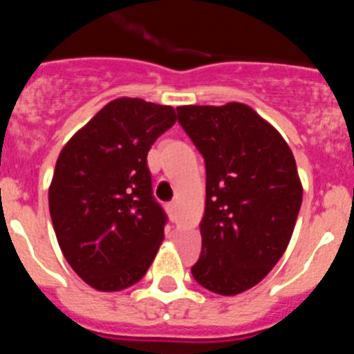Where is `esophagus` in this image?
Segmentation results:
<instances>
[{
    "mask_svg": "<svg viewBox=\"0 0 354 354\" xmlns=\"http://www.w3.org/2000/svg\"><path fill=\"white\" fill-rule=\"evenodd\" d=\"M167 211L170 214V218H175V211H177V204L175 202H168L167 204Z\"/></svg>",
    "mask_w": 354,
    "mask_h": 354,
    "instance_id": "34e87169",
    "label": "esophagus"
}]
</instances>
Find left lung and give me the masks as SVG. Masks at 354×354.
I'll return each mask as SVG.
<instances>
[{
    "label": "left lung",
    "mask_w": 354,
    "mask_h": 354,
    "mask_svg": "<svg viewBox=\"0 0 354 354\" xmlns=\"http://www.w3.org/2000/svg\"><path fill=\"white\" fill-rule=\"evenodd\" d=\"M177 120L205 162L202 252L192 268L202 287L234 296L280 261L303 187L286 140L250 106H179Z\"/></svg>",
    "instance_id": "1"
}]
</instances>
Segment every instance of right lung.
Instances as JSON below:
<instances>
[{
    "label": "right lung",
    "instance_id": "right-lung-1",
    "mask_svg": "<svg viewBox=\"0 0 354 354\" xmlns=\"http://www.w3.org/2000/svg\"><path fill=\"white\" fill-rule=\"evenodd\" d=\"M175 120L171 106L115 99L58 156L53 227L64 257L93 289H127L154 261L168 218L152 195L147 154Z\"/></svg>",
    "mask_w": 354,
    "mask_h": 354
}]
</instances>
